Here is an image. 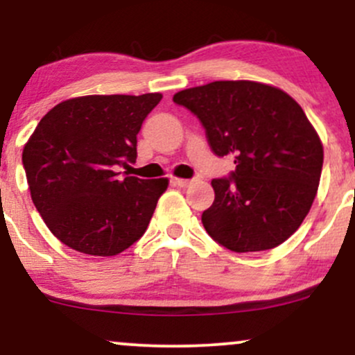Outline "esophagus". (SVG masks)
I'll list each match as a JSON object with an SVG mask.
<instances>
[{"label": "esophagus", "mask_w": 355, "mask_h": 355, "mask_svg": "<svg viewBox=\"0 0 355 355\" xmlns=\"http://www.w3.org/2000/svg\"><path fill=\"white\" fill-rule=\"evenodd\" d=\"M191 182H193V180H190V178H178V177L172 178V183H173V185H177V187H189Z\"/></svg>", "instance_id": "34e87169"}]
</instances>
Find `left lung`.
I'll list each match as a JSON object with an SVG mask.
<instances>
[{
  "label": "left lung",
  "instance_id": "1",
  "mask_svg": "<svg viewBox=\"0 0 355 355\" xmlns=\"http://www.w3.org/2000/svg\"><path fill=\"white\" fill-rule=\"evenodd\" d=\"M173 101L198 116L218 157L237 168L215 178L202 214L214 240L232 252H262L302 225L319 189L324 146L302 107L284 89L250 80L182 89Z\"/></svg>",
  "mask_w": 355,
  "mask_h": 355
}]
</instances>
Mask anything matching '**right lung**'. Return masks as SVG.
I'll list each match as a JSON object with an SVG mask.
<instances>
[{"instance_id": "right-lung-1", "label": "right lung", "mask_w": 355, "mask_h": 355, "mask_svg": "<svg viewBox=\"0 0 355 355\" xmlns=\"http://www.w3.org/2000/svg\"><path fill=\"white\" fill-rule=\"evenodd\" d=\"M160 100L162 93L76 96L40 120L23 166L36 210L64 245L113 257L145 234L168 178L121 180L115 168L137 160V135Z\"/></svg>"}]
</instances>
